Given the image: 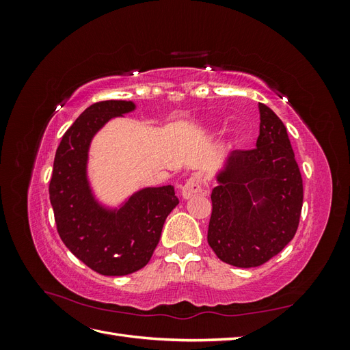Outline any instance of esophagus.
Instances as JSON below:
<instances>
[{
  "label": "esophagus",
  "instance_id": "1",
  "mask_svg": "<svg viewBox=\"0 0 350 350\" xmlns=\"http://www.w3.org/2000/svg\"><path fill=\"white\" fill-rule=\"evenodd\" d=\"M208 193L210 188L203 174H194L189 176L181 189V196L184 200H189L196 196H208Z\"/></svg>",
  "mask_w": 350,
  "mask_h": 350
}]
</instances>
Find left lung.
<instances>
[{
  "label": "left lung",
  "instance_id": "obj_1",
  "mask_svg": "<svg viewBox=\"0 0 350 350\" xmlns=\"http://www.w3.org/2000/svg\"><path fill=\"white\" fill-rule=\"evenodd\" d=\"M256 149L230 152L216 172L207 242L230 266L258 267L296 234L304 200L302 178L284 124L258 103Z\"/></svg>",
  "mask_w": 350,
  "mask_h": 350
}]
</instances>
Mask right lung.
<instances>
[{"label":"right lung","instance_id":"obj_1","mask_svg":"<svg viewBox=\"0 0 350 350\" xmlns=\"http://www.w3.org/2000/svg\"><path fill=\"white\" fill-rule=\"evenodd\" d=\"M137 109L131 100L93 103L62 135L49 183L58 234L80 261L103 276H125L144 267L178 206L174 185L144 187L116 206L102 201L89 176L92 142L113 118Z\"/></svg>","mask_w":350,"mask_h":350}]
</instances>
